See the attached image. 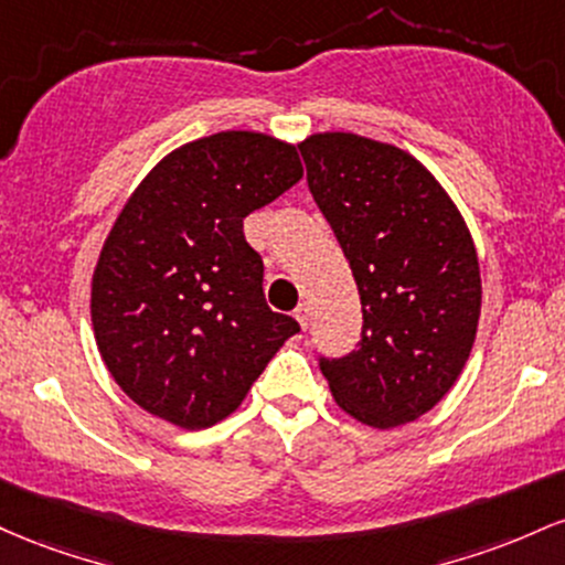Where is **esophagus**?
I'll return each instance as SVG.
<instances>
[{"label": "esophagus", "instance_id": "34e87169", "mask_svg": "<svg viewBox=\"0 0 565 565\" xmlns=\"http://www.w3.org/2000/svg\"><path fill=\"white\" fill-rule=\"evenodd\" d=\"M296 320H299L303 331H307V326H309V303L307 301H301L299 307H296Z\"/></svg>", "mask_w": 565, "mask_h": 565}]
</instances>
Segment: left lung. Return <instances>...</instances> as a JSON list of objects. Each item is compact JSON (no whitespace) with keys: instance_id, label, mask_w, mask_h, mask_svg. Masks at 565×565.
Returning a JSON list of instances; mask_svg holds the SVG:
<instances>
[{"instance_id":"left-lung-1","label":"left lung","mask_w":565,"mask_h":565,"mask_svg":"<svg viewBox=\"0 0 565 565\" xmlns=\"http://www.w3.org/2000/svg\"><path fill=\"white\" fill-rule=\"evenodd\" d=\"M299 151L363 303L358 350L320 358L322 376L367 427L419 419L459 379L478 333L470 230L435 175L397 146L317 132Z\"/></svg>"}]
</instances>
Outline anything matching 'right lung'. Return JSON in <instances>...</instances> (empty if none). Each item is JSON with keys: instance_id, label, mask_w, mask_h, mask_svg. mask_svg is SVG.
Instances as JSON below:
<instances>
[{"instance_id": "1", "label": "right lung", "mask_w": 565, "mask_h": 565, "mask_svg": "<svg viewBox=\"0 0 565 565\" xmlns=\"http://www.w3.org/2000/svg\"><path fill=\"white\" fill-rule=\"evenodd\" d=\"M301 175L296 146L226 130L175 149L132 192L90 296L98 352L132 403L181 429L213 427L299 333L266 307L243 218Z\"/></svg>"}]
</instances>
